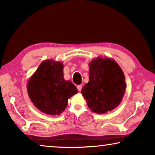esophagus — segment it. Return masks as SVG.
<instances>
[{
  "label": "esophagus",
  "instance_id": "esophagus-1",
  "mask_svg": "<svg viewBox=\"0 0 155 155\" xmlns=\"http://www.w3.org/2000/svg\"><path fill=\"white\" fill-rule=\"evenodd\" d=\"M77 88H78V90L79 91V92H81L82 88V84H79V85L77 86Z\"/></svg>",
  "mask_w": 155,
  "mask_h": 155
}]
</instances>
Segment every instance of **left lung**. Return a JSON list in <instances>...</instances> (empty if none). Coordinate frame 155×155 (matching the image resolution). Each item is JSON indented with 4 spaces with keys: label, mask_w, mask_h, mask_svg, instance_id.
<instances>
[{
    "label": "left lung",
    "mask_w": 155,
    "mask_h": 155,
    "mask_svg": "<svg viewBox=\"0 0 155 155\" xmlns=\"http://www.w3.org/2000/svg\"><path fill=\"white\" fill-rule=\"evenodd\" d=\"M125 89L124 72L117 63L98 58L90 63V80L82 88V94L92 111L104 114L119 104Z\"/></svg>",
    "instance_id": "left-lung-1"
}]
</instances>
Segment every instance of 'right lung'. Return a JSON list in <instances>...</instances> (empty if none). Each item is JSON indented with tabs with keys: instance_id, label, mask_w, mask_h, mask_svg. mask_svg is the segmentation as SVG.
<instances>
[{
	"instance_id": "obj_1",
	"label": "right lung",
	"mask_w": 155,
	"mask_h": 155,
	"mask_svg": "<svg viewBox=\"0 0 155 155\" xmlns=\"http://www.w3.org/2000/svg\"><path fill=\"white\" fill-rule=\"evenodd\" d=\"M63 65L60 62H42L27 83V92L37 108L48 115L64 111L70 97L77 94L76 87L63 78Z\"/></svg>"
}]
</instances>
